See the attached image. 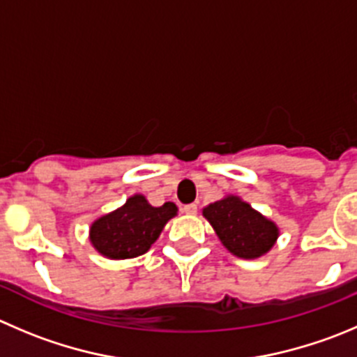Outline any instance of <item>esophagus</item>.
Here are the masks:
<instances>
[{
  "mask_svg": "<svg viewBox=\"0 0 357 357\" xmlns=\"http://www.w3.org/2000/svg\"><path fill=\"white\" fill-rule=\"evenodd\" d=\"M182 212L188 213V215H196V213H198V205H196V203H189V205H184Z\"/></svg>",
  "mask_w": 357,
  "mask_h": 357,
  "instance_id": "esophagus-1",
  "label": "esophagus"
}]
</instances>
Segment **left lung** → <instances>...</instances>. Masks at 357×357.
<instances>
[{"instance_id": "1", "label": "left lung", "mask_w": 357, "mask_h": 357, "mask_svg": "<svg viewBox=\"0 0 357 357\" xmlns=\"http://www.w3.org/2000/svg\"><path fill=\"white\" fill-rule=\"evenodd\" d=\"M203 215L212 224L222 245L233 256L256 259L264 256L278 238V227L273 220L238 196H226L203 208Z\"/></svg>"}]
</instances>
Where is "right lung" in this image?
<instances>
[{
	"label": "right lung",
	"instance_id": "right-lung-1",
	"mask_svg": "<svg viewBox=\"0 0 357 357\" xmlns=\"http://www.w3.org/2000/svg\"><path fill=\"white\" fill-rule=\"evenodd\" d=\"M176 210L172 202L152 206L144 195H135L121 208L91 224V243L108 259L142 256L159 238L165 224L176 215Z\"/></svg>",
	"mask_w": 357,
	"mask_h": 357
}]
</instances>
